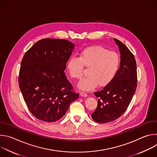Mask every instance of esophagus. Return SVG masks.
Returning <instances> with one entry per match:
<instances>
[{
  "label": "esophagus",
  "instance_id": "1",
  "mask_svg": "<svg viewBox=\"0 0 157 157\" xmlns=\"http://www.w3.org/2000/svg\"><path fill=\"white\" fill-rule=\"evenodd\" d=\"M80 95L82 97H86L87 96V94L86 93H84V92H81L80 93Z\"/></svg>",
  "mask_w": 157,
  "mask_h": 157
}]
</instances>
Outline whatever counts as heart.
<instances>
[{
	"instance_id": "b5f03b06",
	"label": "heart",
	"mask_w": 157,
	"mask_h": 157,
	"mask_svg": "<svg viewBox=\"0 0 157 157\" xmlns=\"http://www.w3.org/2000/svg\"><path fill=\"white\" fill-rule=\"evenodd\" d=\"M120 63V56L116 52L94 45L84 49L79 58L71 56L66 67L70 76L74 79L82 77L84 66L88 68V75L79 82L78 86L82 90L90 91L98 84L104 87L113 81L119 71Z\"/></svg>"
}]
</instances>
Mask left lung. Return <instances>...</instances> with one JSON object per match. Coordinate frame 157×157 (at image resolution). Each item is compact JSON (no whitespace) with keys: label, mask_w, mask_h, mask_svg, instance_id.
Instances as JSON below:
<instances>
[{"label":"left lung","mask_w":157,"mask_h":157,"mask_svg":"<svg viewBox=\"0 0 157 157\" xmlns=\"http://www.w3.org/2000/svg\"><path fill=\"white\" fill-rule=\"evenodd\" d=\"M121 53L119 71L110 83L95 92L99 99L92 119L100 124L108 123L120 117L127 109L137 88V64L133 55L121 41L114 38Z\"/></svg>","instance_id":"1"}]
</instances>
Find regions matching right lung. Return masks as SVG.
Masks as SVG:
<instances>
[{"label": "right lung", "mask_w": 157, "mask_h": 157, "mask_svg": "<svg viewBox=\"0 0 157 157\" xmlns=\"http://www.w3.org/2000/svg\"><path fill=\"white\" fill-rule=\"evenodd\" d=\"M75 46L66 40L42 39L21 60L19 87L29 110L40 121L59 120L79 98L64 72Z\"/></svg>", "instance_id": "obj_1"}]
</instances>
